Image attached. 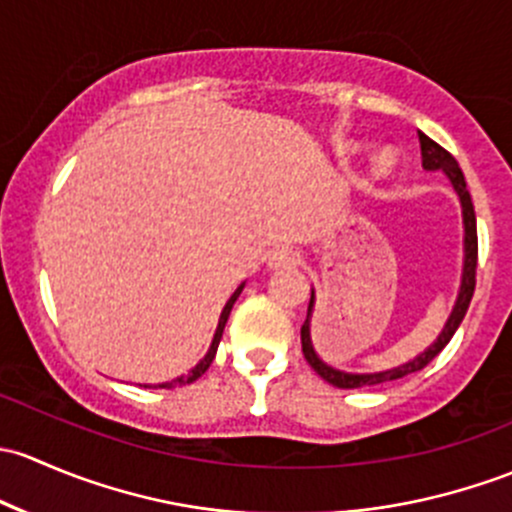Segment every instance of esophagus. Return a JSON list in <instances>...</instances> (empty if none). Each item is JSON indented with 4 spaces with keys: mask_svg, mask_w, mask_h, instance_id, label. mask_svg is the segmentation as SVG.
I'll list each match as a JSON object with an SVG mask.
<instances>
[{
    "mask_svg": "<svg viewBox=\"0 0 512 512\" xmlns=\"http://www.w3.org/2000/svg\"><path fill=\"white\" fill-rule=\"evenodd\" d=\"M300 261L298 251L291 249V246H276V249L268 251L266 263L271 268H286V266H295Z\"/></svg>",
    "mask_w": 512,
    "mask_h": 512,
    "instance_id": "1",
    "label": "esophagus"
}]
</instances>
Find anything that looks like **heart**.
I'll use <instances>...</instances> for the list:
<instances>
[{
    "mask_svg": "<svg viewBox=\"0 0 512 512\" xmlns=\"http://www.w3.org/2000/svg\"><path fill=\"white\" fill-rule=\"evenodd\" d=\"M394 162H397V157H394V152H379L377 157H374V162H372V175L374 177H384V175H389V172H392V167H394Z\"/></svg>",
    "mask_w": 512,
    "mask_h": 512,
    "instance_id": "heart-1",
    "label": "heart"
}]
</instances>
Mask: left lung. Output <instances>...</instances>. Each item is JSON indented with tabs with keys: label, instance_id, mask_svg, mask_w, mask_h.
I'll return each mask as SVG.
<instances>
[{
	"label": "left lung",
	"instance_id": "obj_1",
	"mask_svg": "<svg viewBox=\"0 0 512 512\" xmlns=\"http://www.w3.org/2000/svg\"><path fill=\"white\" fill-rule=\"evenodd\" d=\"M419 142H421V165L424 170H444L446 177L451 179L453 189H456L458 199H461V209H463V276H461V291H458L456 305H453L449 320H446L444 330L441 335L436 337L434 345L426 347L419 357H414L412 362L402 367H394V370H384V372H372V374H352V372H340L335 367L325 365L313 350V342H310V315H313V305H315V293H310V305H308V318H305L303 328H300V342H303V355L308 360V365L313 367L325 382H330L333 387L340 389H357V387H372V384H382L389 382V379H402L407 374L424 370L453 337V333L461 325L463 315H466L468 305H471L473 291H476V266H478V234H476V212H473V202L471 194L466 189V179H463L461 167H458L456 157L451 155L449 150L434 142L431 138H426L424 133H419Z\"/></svg>",
	"mask_w": 512,
	"mask_h": 512
}]
</instances>
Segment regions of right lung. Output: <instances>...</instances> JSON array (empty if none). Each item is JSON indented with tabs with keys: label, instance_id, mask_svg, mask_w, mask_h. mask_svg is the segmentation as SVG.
Returning a JSON list of instances; mask_svg holds the SVG:
<instances>
[{
	"label": "right lung",
	"instance_id": "1",
	"mask_svg": "<svg viewBox=\"0 0 512 512\" xmlns=\"http://www.w3.org/2000/svg\"><path fill=\"white\" fill-rule=\"evenodd\" d=\"M241 291H244V283H241V286L236 288L234 293H231V298L226 300L224 310H221V315H219L217 330H214L212 345H209L207 350H204V355L199 357V360L194 362V365L189 367V370H182V372L177 374V377H170V379H167V382H160V384H155V387H160V389H175V387H184V384H192L194 379H199V377H202L204 372L209 370V365H212L214 355H217V347H219V342H221V333H224V325H226V320H229V313H231V308H234L236 298H239V293H241ZM145 387H147V384H145Z\"/></svg>",
	"mask_w": 512,
	"mask_h": 512
}]
</instances>
